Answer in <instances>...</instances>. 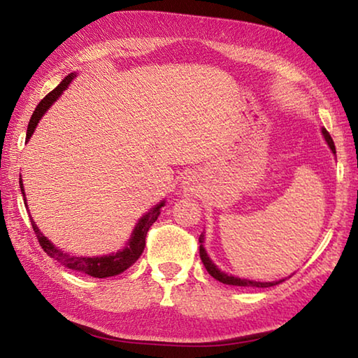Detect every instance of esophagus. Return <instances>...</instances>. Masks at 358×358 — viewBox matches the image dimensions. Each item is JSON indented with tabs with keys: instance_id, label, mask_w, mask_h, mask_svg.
<instances>
[{
	"instance_id": "esophagus-1",
	"label": "esophagus",
	"mask_w": 358,
	"mask_h": 358,
	"mask_svg": "<svg viewBox=\"0 0 358 358\" xmlns=\"http://www.w3.org/2000/svg\"><path fill=\"white\" fill-rule=\"evenodd\" d=\"M181 187H183V191L186 192H196L197 189H201V180L196 173H186L183 181H181Z\"/></svg>"
}]
</instances>
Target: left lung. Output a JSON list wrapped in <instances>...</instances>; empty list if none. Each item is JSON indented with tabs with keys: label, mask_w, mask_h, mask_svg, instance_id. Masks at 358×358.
<instances>
[{
	"label": "left lung",
	"mask_w": 358,
	"mask_h": 358,
	"mask_svg": "<svg viewBox=\"0 0 358 358\" xmlns=\"http://www.w3.org/2000/svg\"><path fill=\"white\" fill-rule=\"evenodd\" d=\"M322 131V136L325 138L327 145H329V148L331 150L333 155H336V150H335V143H333V138L330 137L329 132H327L325 128L320 129ZM199 243H201V248H199V251H201V259L202 262L205 265V268H207L208 273L215 278V280H217L222 284H230V286H243V287H271V286H276V284L282 282L284 280H280V281H254V280H246V278H238L235 275H229L226 273V271H221L220 266H217L213 260L210 259L207 250H205V235L202 232L201 237H199Z\"/></svg>",
	"instance_id": "obj_1"
}]
</instances>
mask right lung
Returning a JSON list of instances; mask_svg holds the SVG:
<instances>
[{
    "label": "right lung",
    "mask_w": 358,
    "mask_h": 358,
    "mask_svg": "<svg viewBox=\"0 0 358 358\" xmlns=\"http://www.w3.org/2000/svg\"><path fill=\"white\" fill-rule=\"evenodd\" d=\"M76 77H77V72H71L69 76L64 77V80L59 83L58 87L53 90V92L48 93L45 98L39 102L38 107H36V110L31 115V120H29V123H28L25 143L29 142V138H31L33 132L36 131V126H38L41 118L47 113L48 108L55 104L57 99L63 94L64 90L69 87L71 82L74 80ZM20 191L23 196V202H25V207L28 208L22 175H20ZM164 205H166V199L164 201H161L159 203H156L151 210H148L147 213H145L141 220L137 221L134 229H132L129 240L126 241V245L121 248V250H118L117 252L104 254V256H71L69 252H64L63 250H59L58 246L53 245L52 241L41 232L39 227L36 226V222L33 221V217H31V224H33L36 237H38L39 243L42 246V250H44L48 256L58 260L59 264L68 266V268L80 271V273L90 275L93 278H108V276H117L120 273H123L124 270H128L129 266L132 264H136L137 259L142 256V252L145 250V238H147L148 229L151 227V224L157 220V216L161 215V208L164 207ZM28 213H29V210H28Z\"/></svg>",
    "instance_id": "right-lung-1"
}]
</instances>
